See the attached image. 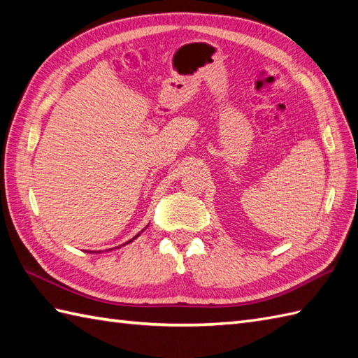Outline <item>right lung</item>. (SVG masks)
I'll return each instance as SVG.
<instances>
[{"mask_svg":"<svg viewBox=\"0 0 358 358\" xmlns=\"http://www.w3.org/2000/svg\"><path fill=\"white\" fill-rule=\"evenodd\" d=\"M138 235H140V234H138ZM138 235H135V237H134V238H132V240H129V241H127V243H131V241H134V240H135V238H136V237H138ZM127 243H124V245H127ZM124 245H123V246H124ZM90 252H94V250H90ZM98 252H101V250H98Z\"/></svg>","mask_w":358,"mask_h":358,"instance_id":"1","label":"right lung"}]
</instances>
